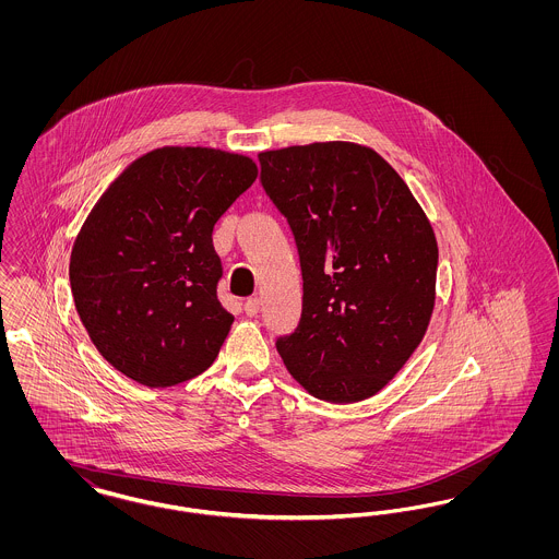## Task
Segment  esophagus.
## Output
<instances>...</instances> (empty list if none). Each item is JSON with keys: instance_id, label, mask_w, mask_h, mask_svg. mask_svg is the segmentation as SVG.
Returning a JSON list of instances; mask_svg holds the SVG:
<instances>
[{"instance_id": "obj_1", "label": "esophagus", "mask_w": 559, "mask_h": 559, "mask_svg": "<svg viewBox=\"0 0 559 559\" xmlns=\"http://www.w3.org/2000/svg\"><path fill=\"white\" fill-rule=\"evenodd\" d=\"M245 314L247 317H258V312H260V299L258 297H249L247 301H245Z\"/></svg>"}]
</instances>
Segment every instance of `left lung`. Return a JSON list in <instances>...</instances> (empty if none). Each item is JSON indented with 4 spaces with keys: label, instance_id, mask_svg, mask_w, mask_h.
Masks as SVG:
<instances>
[{
    "label": "left lung",
    "instance_id": "8db88e82",
    "mask_svg": "<svg viewBox=\"0 0 559 559\" xmlns=\"http://www.w3.org/2000/svg\"><path fill=\"white\" fill-rule=\"evenodd\" d=\"M258 159L304 278L301 319L276 349L314 399H371L426 335L436 301L433 228L396 169L369 146L314 142Z\"/></svg>",
    "mask_w": 559,
    "mask_h": 559
}]
</instances>
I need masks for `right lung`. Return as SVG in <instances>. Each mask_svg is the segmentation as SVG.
<instances>
[{
    "label": "right lung",
    "instance_id": "obj_1",
    "mask_svg": "<svg viewBox=\"0 0 559 559\" xmlns=\"http://www.w3.org/2000/svg\"><path fill=\"white\" fill-rule=\"evenodd\" d=\"M258 178L249 157L163 146L105 190L73 245L81 322L108 362L148 388L210 369L235 317L217 301L212 233Z\"/></svg>",
    "mask_w": 559,
    "mask_h": 559
}]
</instances>
